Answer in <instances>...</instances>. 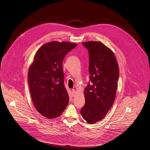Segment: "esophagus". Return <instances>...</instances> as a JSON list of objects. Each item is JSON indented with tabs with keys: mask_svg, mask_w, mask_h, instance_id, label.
Segmentation results:
<instances>
[{
	"mask_svg": "<svg viewBox=\"0 0 150 150\" xmlns=\"http://www.w3.org/2000/svg\"><path fill=\"white\" fill-rule=\"evenodd\" d=\"M72 96H75V94H76V91L75 90H72Z\"/></svg>",
	"mask_w": 150,
	"mask_h": 150,
	"instance_id": "1",
	"label": "esophagus"
}]
</instances>
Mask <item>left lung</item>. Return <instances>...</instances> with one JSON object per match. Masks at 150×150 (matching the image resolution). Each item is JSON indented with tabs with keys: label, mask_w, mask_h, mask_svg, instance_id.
<instances>
[{
	"label": "left lung",
	"mask_w": 150,
	"mask_h": 150,
	"mask_svg": "<svg viewBox=\"0 0 150 150\" xmlns=\"http://www.w3.org/2000/svg\"><path fill=\"white\" fill-rule=\"evenodd\" d=\"M89 51V72L91 83L85 88L86 103L82 117L89 124L103 119L112 106L117 88L119 69L113 51L96 41L83 42Z\"/></svg>",
	"instance_id": "8db88e82"
}]
</instances>
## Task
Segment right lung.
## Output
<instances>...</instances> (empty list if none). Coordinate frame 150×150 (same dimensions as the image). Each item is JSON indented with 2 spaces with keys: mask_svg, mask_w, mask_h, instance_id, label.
I'll return each instance as SVG.
<instances>
[{
  "mask_svg": "<svg viewBox=\"0 0 150 150\" xmlns=\"http://www.w3.org/2000/svg\"><path fill=\"white\" fill-rule=\"evenodd\" d=\"M76 46L68 42L46 43L37 51L29 68L28 80L33 103L36 110L48 119L59 116L69 104L62 63Z\"/></svg>",
  "mask_w": 150,
  "mask_h": 150,
  "instance_id": "1",
  "label": "right lung"
}]
</instances>
